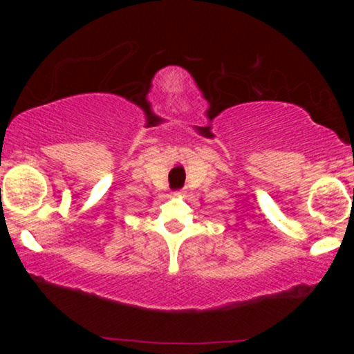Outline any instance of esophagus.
Listing matches in <instances>:
<instances>
[{
	"instance_id": "1",
	"label": "esophagus",
	"mask_w": 354,
	"mask_h": 354,
	"mask_svg": "<svg viewBox=\"0 0 354 354\" xmlns=\"http://www.w3.org/2000/svg\"><path fill=\"white\" fill-rule=\"evenodd\" d=\"M181 194H183V190H176L175 192V195H181Z\"/></svg>"
}]
</instances>
